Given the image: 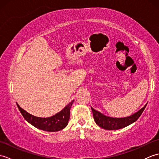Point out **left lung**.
<instances>
[{
	"label": "left lung",
	"instance_id": "obj_1",
	"mask_svg": "<svg viewBox=\"0 0 159 159\" xmlns=\"http://www.w3.org/2000/svg\"><path fill=\"white\" fill-rule=\"evenodd\" d=\"M147 104L138 112L130 116L124 118H114L104 116L103 114L93 109L92 107L93 119L96 124L106 130H117L126 127L135 121L139 118L146 108Z\"/></svg>",
	"mask_w": 159,
	"mask_h": 159
}]
</instances>
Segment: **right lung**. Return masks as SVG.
<instances>
[{"instance_id":"right-lung-1","label":"right lung","mask_w":159,"mask_h":159,"mask_svg":"<svg viewBox=\"0 0 159 159\" xmlns=\"http://www.w3.org/2000/svg\"><path fill=\"white\" fill-rule=\"evenodd\" d=\"M73 102L74 100L55 116L46 118L35 117L22 109L18 104L17 106L24 118L33 126L45 131L55 132L63 129L67 126L70 119V110Z\"/></svg>"}]
</instances>
